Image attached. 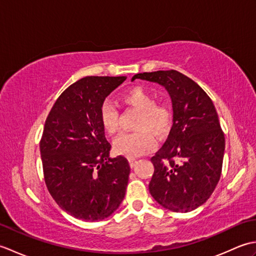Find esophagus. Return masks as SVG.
Returning <instances> with one entry per match:
<instances>
[{"label":"esophagus","mask_w":256,"mask_h":256,"mask_svg":"<svg viewBox=\"0 0 256 256\" xmlns=\"http://www.w3.org/2000/svg\"><path fill=\"white\" fill-rule=\"evenodd\" d=\"M128 162H130V166H131L132 168L135 166V164H136V160H133V158H131V160H128Z\"/></svg>","instance_id":"obj_1"}]
</instances>
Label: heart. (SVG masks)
<instances>
[{
    "instance_id": "heart-1",
    "label": "heart",
    "mask_w": 256,
    "mask_h": 256,
    "mask_svg": "<svg viewBox=\"0 0 256 256\" xmlns=\"http://www.w3.org/2000/svg\"><path fill=\"white\" fill-rule=\"evenodd\" d=\"M121 101L140 111L135 123L136 131L123 133L114 142V152L128 158H136L150 153L156 146L157 136H164L170 131L172 111L166 104L155 103V98L142 86H134L121 96ZM100 122L104 131L116 134L118 130V113L110 102H104L100 108Z\"/></svg>"
}]
</instances>
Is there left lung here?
<instances>
[{
    "label": "left lung",
    "mask_w": 256,
    "mask_h": 256,
    "mask_svg": "<svg viewBox=\"0 0 256 256\" xmlns=\"http://www.w3.org/2000/svg\"><path fill=\"white\" fill-rule=\"evenodd\" d=\"M135 79L164 86L172 106L170 135L150 158L152 197L174 212L197 209L216 189L224 162L226 140L214 103L194 80L176 70L138 74Z\"/></svg>",
    "instance_id": "obj_1"
}]
</instances>
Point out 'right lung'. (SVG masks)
<instances>
[{"instance_id":"right-lung-1","label":"right lung","mask_w":256,"mask_h":256,"mask_svg":"<svg viewBox=\"0 0 256 256\" xmlns=\"http://www.w3.org/2000/svg\"><path fill=\"white\" fill-rule=\"evenodd\" d=\"M126 77H84L64 90L46 118L40 140L44 178L54 200L84 221L110 216L124 199L130 168L100 122L106 98Z\"/></svg>"}]
</instances>
